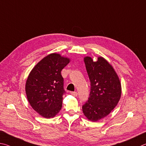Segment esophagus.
Listing matches in <instances>:
<instances>
[{
    "label": "esophagus",
    "instance_id": "1",
    "mask_svg": "<svg viewBox=\"0 0 146 146\" xmlns=\"http://www.w3.org/2000/svg\"><path fill=\"white\" fill-rule=\"evenodd\" d=\"M70 94H71L72 96H76V97L78 96V92H71Z\"/></svg>",
    "mask_w": 146,
    "mask_h": 146
}]
</instances>
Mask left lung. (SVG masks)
<instances>
[{
	"label": "left lung",
	"instance_id": "8db88e82",
	"mask_svg": "<svg viewBox=\"0 0 146 146\" xmlns=\"http://www.w3.org/2000/svg\"><path fill=\"white\" fill-rule=\"evenodd\" d=\"M90 81V92L82 106L86 118L98 121L110 113L121 96V85L118 76L105 59L99 57L94 62L90 57L84 58Z\"/></svg>",
	"mask_w": 146,
	"mask_h": 146
}]
</instances>
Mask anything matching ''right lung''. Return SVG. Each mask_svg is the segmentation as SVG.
I'll use <instances>...</instances> for the list:
<instances>
[{
  "instance_id": "right-lung-1",
  "label": "right lung",
  "mask_w": 146,
  "mask_h": 146,
  "mask_svg": "<svg viewBox=\"0 0 146 146\" xmlns=\"http://www.w3.org/2000/svg\"><path fill=\"white\" fill-rule=\"evenodd\" d=\"M69 61L58 54H50L42 59L28 76L25 84L28 101L45 118L54 117L62 107L65 90L61 72Z\"/></svg>"
}]
</instances>
